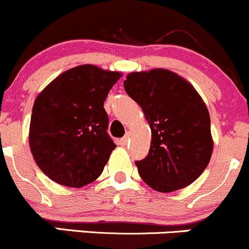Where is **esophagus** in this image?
Listing matches in <instances>:
<instances>
[{
	"instance_id": "obj_1",
	"label": "esophagus",
	"mask_w": 249,
	"mask_h": 249,
	"mask_svg": "<svg viewBox=\"0 0 249 249\" xmlns=\"http://www.w3.org/2000/svg\"><path fill=\"white\" fill-rule=\"evenodd\" d=\"M128 140H129V135H128V134L124 135V138H121V139H120V145L124 146V145L128 142Z\"/></svg>"
}]
</instances>
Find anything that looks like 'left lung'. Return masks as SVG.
I'll use <instances>...</instances> for the list:
<instances>
[{
  "instance_id": "obj_1",
  "label": "left lung",
  "mask_w": 249,
  "mask_h": 249,
  "mask_svg": "<svg viewBox=\"0 0 249 249\" xmlns=\"http://www.w3.org/2000/svg\"><path fill=\"white\" fill-rule=\"evenodd\" d=\"M151 128V146L135 161L142 180L160 193L183 189L208 166L213 151L211 117L195 88L164 69L132 72L124 82Z\"/></svg>"
}]
</instances>
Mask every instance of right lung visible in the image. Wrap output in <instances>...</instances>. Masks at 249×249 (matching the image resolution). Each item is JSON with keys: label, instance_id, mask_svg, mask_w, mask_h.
Returning a JSON list of instances; mask_svg holds the SVG:
<instances>
[{"label": "right lung", "instance_id": "right-lung-1", "mask_svg": "<svg viewBox=\"0 0 249 249\" xmlns=\"http://www.w3.org/2000/svg\"><path fill=\"white\" fill-rule=\"evenodd\" d=\"M121 73L80 65L52 81L34 103L29 144L40 169L55 183L82 188L102 174L116 147L104 102Z\"/></svg>", "mask_w": 249, "mask_h": 249}]
</instances>
